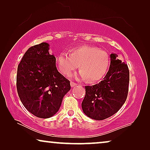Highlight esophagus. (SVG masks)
Wrapping results in <instances>:
<instances>
[{"label":"esophagus","mask_w":150,"mask_h":150,"mask_svg":"<svg viewBox=\"0 0 150 150\" xmlns=\"http://www.w3.org/2000/svg\"><path fill=\"white\" fill-rule=\"evenodd\" d=\"M76 85H77V84L76 83H74V82L71 81V83H70V85H71V87H74V86H76Z\"/></svg>","instance_id":"esophagus-1"}]
</instances>
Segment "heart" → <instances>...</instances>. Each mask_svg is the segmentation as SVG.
<instances>
[{"mask_svg":"<svg viewBox=\"0 0 150 150\" xmlns=\"http://www.w3.org/2000/svg\"><path fill=\"white\" fill-rule=\"evenodd\" d=\"M56 65L62 74L69 76L79 65V76L90 82L101 79L109 65V57L103 50L88 45L76 47L69 54L61 52L56 57Z\"/></svg>","mask_w":150,"mask_h":150,"instance_id":"1","label":"heart"}]
</instances>
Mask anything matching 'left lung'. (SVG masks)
<instances>
[{
    "mask_svg": "<svg viewBox=\"0 0 150 150\" xmlns=\"http://www.w3.org/2000/svg\"><path fill=\"white\" fill-rule=\"evenodd\" d=\"M107 74L100 83L85 86V96L82 108L86 115L96 120H103L112 116L126 102L128 93V65L111 54Z\"/></svg>",
    "mask_w": 150,
    "mask_h": 150,
    "instance_id": "left-lung-1",
    "label": "left lung"
}]
</instances>
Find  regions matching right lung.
Listing matches in <instances>:
<instances>
[{
  "label": "right lung",
  "instance_id": "obj_1",
  "mask_svg": "<svg viewBox=\"0 0 150 150\" xmlns=\"http://www.w3.org/2000/svg\"><path fill=\"white\" fill-rule=\"evenodd\" d=\"M43 42L28 49L18 66L16 86L22 104L30 113L49 118L60 108L71 89L69 80L56 67V58Z\"/></svg>",
  "mask_w": 150,
  "mask_h": 150
}]
</instances>
